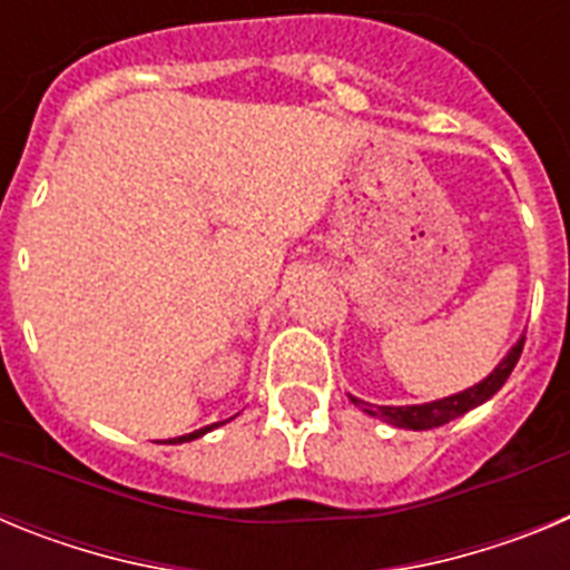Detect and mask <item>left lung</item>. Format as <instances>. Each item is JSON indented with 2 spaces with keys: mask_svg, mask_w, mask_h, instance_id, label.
<instances>
[{
  "mask_svg": "<svg viewBox=\"0 0 570 570\" xmlns=\"http://www.w3.org/2000/svg\"><path fill=\"white\" fill-rule=\"evenodd\" d=\"M522 345H525V336H522V340L517 342L511 351H508L505 360L493 367L485 380L476 382V385H471V387H465V391H460V394L445 396V400L425 402V405H367V402L351 396V402H354V405H360L365 414L376 416V420L387 422V425H394V428H407V431H428V428H440V425H445V422L456 420V416L468 414L471 407H476V405H482V402L491 400V396L497 394L502 385H505L508 376H511L513 365H517V360H520V354H522Z\"/></svg>",
  "mask_w": 570,
  "mask_h": 570,
  "instance_id": "obj_1",
  "label": "left lung"
}]
</instances>
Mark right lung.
Returning a JSON list of instances; mask_svg holds the SVG:
<instances>
[{"instance_id":"obj_1","label":"right lung","mask_w":570,"mask_h":570,"mask_svg":"<svg viewBox=\"0 0 570 570\" xmlns=\"http://www.w3.org/2000/svg\"><path fill=\"white\" fill-rule=\"evenodd\" d=\"M219 425H225V422H214V425H205V428H199V431H194V434L174 436V440H168V442H170V445H176V442H190V440H196V436L208 434V431H214V428H219Z\"/></svg>"}]
</instances>
